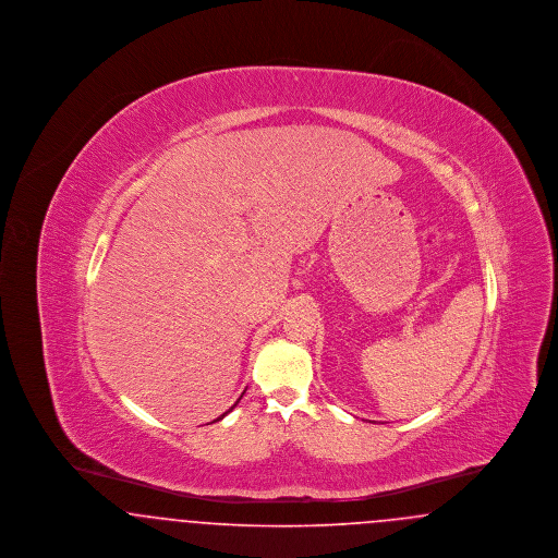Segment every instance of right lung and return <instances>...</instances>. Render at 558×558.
Segmentation results:
<instances>
[{
    "mask_svg": "<svg viewBox=\"0 0 558 558\" xmlns=\"http://www.w3.org/2000/svg\"><path fill=\"white\" fill-rule=\"evenodd\" d=\"M240 398H242V396H240ZM240 401V399H239ZM239 401H236V403H239ZM236 403H234V405H232V408H230V410H228V412H232V410H234V408H236ZM228 412H223V414H221V416H219V418H217V421H221V418H223V416H226V414H228ZM217 421H213V423H217Z\"/></svg>",
    "mask_w": 558,
    "mask_h": 558,
    "instance_id": "1",
    "label": "right lung"
}]
</instances>
